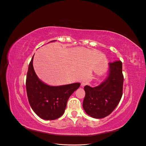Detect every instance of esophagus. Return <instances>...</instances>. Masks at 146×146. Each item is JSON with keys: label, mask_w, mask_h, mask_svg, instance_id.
<instances>
[{"label": "esophagus", "mask_w": 146, "mask_h": 146, "mask_svg": "<svg viewBox=\"0 0 146 146\" xmlns=\"http://www.w3.org/2000/svg\"><path fill=\"white\" fill-rule=\"evenodd\" d=\"M87 84H88V82H87V81H84L82 82V84H81V86H82V87L85 86L86 85H87Z\"/></svg>", "instance_id": "1"}]
</instances>
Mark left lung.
I'll use <instances>...</instances> for the list:
<instances>
[{"mask_svg":"<svg viewBox=\"0 0 146 146\" xmlns=\"http://www.w3.org/2000/svg\"><path fill=\"white\" fill-rule=\"evenodd\" d=\"M109 74L95 87H84L86 96L83 109L90 116L101 119L109 115L118 105L123 95L124 76L120 60L109 64Z\"/></svg>","mask_w":146,"mask_h":146,"instance_id":"left-lung-1","label":"left lung"}]
</instances>
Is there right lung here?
Here are the masks:
<instances>
[{"label":"right lung","mask_w":146,"mask_h":146,"mask_svg":"<svg viewBox=\"0 0 146 146\" xmlns=\"http://www.w3.org/2000/svg\"><path fill=\"white\" fill-rule=\"evenodd\" d=\"M54 40H52L53 42ZM33 57L29 65L26 89L30 105L35 113L45 120H54L62 116L69 97L80 87V83L50 86L38 78L33 65Z\"/></svg>","instance_id":"1"}]
</instances>
